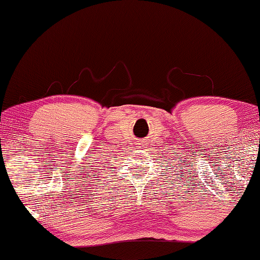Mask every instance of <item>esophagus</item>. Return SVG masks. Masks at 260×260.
<instances>
[{
	"instance_id": "34e87169",
	"label": "esophagus",
	"mask_w": 260,
	"mask_h": 260,
	"mask_svg": "<svg viewBox=\"0 0 260 260\" xmlns=\"http://www.w3.org/2000/svg\"><path fill=\"white\" fill-rule=\"evenodd\" d=\"M138 144H139V147H144V145H145V144H144V141H140V143H138Z\"/></svg>"
}]
</instances>
